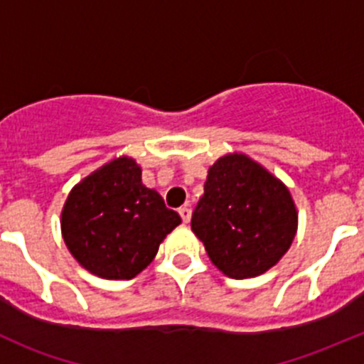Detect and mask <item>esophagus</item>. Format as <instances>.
<instances>
[{"instance_id": "1", "label": "esophagus", "mask_w": 364, "mask_h": 364, "mask_svg": "<svg viewBox=\"0 0 364 364\" xmlns=\"http://www.w3.org/2000/svg\"><path fill=\"white\" fill-rule=\"evenodd\" d=\"M179 216H181L183 223H188L192 218V209L188 205H183V208H179Z\"/></svg>"}]
</instances>
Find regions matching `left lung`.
<instances>
[{
    "label": "left lung",
    "instance_id": "obj_1",
    "mask_svg": "<svg viewBox=\"0 0 364 364\" xmlns=\"http://www.w3.org/2000/svg\"><path fill=\"white\" fill-rule=\"evenodd\" d=\"M192 230L225 277L266 273L287 253L297 209L284 181L245 153H227L209 167Z\"/></svg>",
    "mask_w": 364,
    "mask_h": 364
}]
</instances>
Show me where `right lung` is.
Instances as JSON below:
<instances>
[{
    "instance_id": "add662e5",
    "label": "right lung",
    "mask_w": 364,
    "mask_h": 364,
    "mask_svg": "<svg viewBox=\"0 0 364 364\" xmlns=\"http://www.w3.org/2000/svg\"><path fill=\"white\" fill-rule=\"evenodd\" d=\"M141 165L117 156L70 190L61 236L73 259L105 280H132L151 264L181 223L156 190L142 185Z\"/></svg>"
}]
</instances>
